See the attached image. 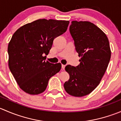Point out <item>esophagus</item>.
Instances as JSON below:
<instances>
[{"mask_svg":"<svg viewBox=\"0 0 121 121\" xmlns=\"http://www.w3.org/2000/svg\"><path fill=\"white\" fill-rule=\"evenodd\" d=\"M61 67H62V69H63V70H64V69H65V65H63V64H62Z\"/></svg>","mask_w":121,"mask_h":121,"instance_id":"obj_1","label":"esophagus"}]
</instances>
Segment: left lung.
<instances>
[{
	"mask_svg": "<svg viewBox=\"0 0 121 121\" xmlns=\"http://www.w3.org/2000/svg\"><path fill=\"white\" fill-rule=\"evenodd\" d=\"M69 32L81 59L78 66L65 67L69 79L64 86L69 95L81 97L91 93L99 85L111 53L106 35L93 23L73 21Z\"/></svg>",
	"mask_w": 121,
	"mask_h": 121,
	"instance_id": "obj_1",
	"label": "left lung"
}]
</instances>
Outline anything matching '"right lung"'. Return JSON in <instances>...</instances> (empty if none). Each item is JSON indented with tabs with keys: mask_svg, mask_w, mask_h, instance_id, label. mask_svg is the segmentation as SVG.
Segmentation results:
<instances>
[{
	"mask_svg": "<svg viewBox=\"0 0 121 121\" xmlns=\"http://www.w3.org/2000/svg\"><path fill=\"white\" fill-rule=\"evenodd\" d=\"M69 21L39 19L19 28L9 43V67L17 83L26 93L45 91L50 78L60 71V63L46 61L54 39L67 29Z\"/></svg>",
	"mask_w": 121,
	"mask_h": 121,
	"instance_id": "right-lung-1",
	"label": "right lung"
}]
</instances>
